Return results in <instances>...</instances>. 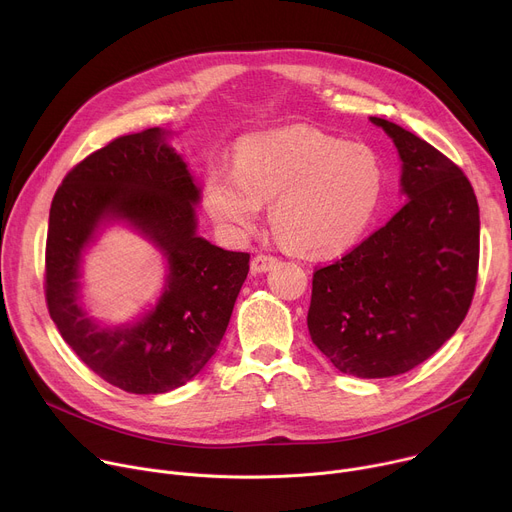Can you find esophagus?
Wrapping results in <instances>:
<instances>
[{
  "label": "esophagus",
  "instance_id": "34e87169",
  "mask_svg": "<svg viewBox=\"0 0 512 512\" xmlns=\"http://www.w3.org/2000/svg\"><path fill=\"white\" fill-rule=\"evenodd\" d=\"M278 257L274 255H265V253H259L251 259V269L255 271V274H263V271H269L271 267L278 265Z\"/></svg>",
  "mask_w": 512,
  "mask_h": 512
}]
</instances>
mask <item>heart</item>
Returning <instances> with one entry per match:
<instances>
[{"label": "heart", "mask_w": 512, "mask_h": 512, "mask_svg": "<svg viewBox=\"0 0 512 512\" xmlns=\"http://www.w3.org/2000/svg\"><path fill=\"white\" fill-rule=\"evenodd\" d=\"M234 168L203 175V206L234 236L255 228L263 203L288 249L333 255L354 245L377 216L387 170L379 152L348 144L317 127L255 133L234 146Z\"/></svg>", "instance_id": "heart-1"}]
</instances>
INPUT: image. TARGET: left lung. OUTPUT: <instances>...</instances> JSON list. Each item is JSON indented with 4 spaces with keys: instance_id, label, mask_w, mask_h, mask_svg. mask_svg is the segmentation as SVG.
<instances>
[{
    "instance_id": "obj_1",
    "label": "left lung",
    "mask_w": 512,
    "mask_h": 512,
    "mask_svg": "<svg viewBox=\"0 0 512 512\" xmlns=\"http://www.w3.org/2000/svg\"><path fill=\"white\" fill-rule=\"evenodd\" d=\"M410 201L360 245L313 271L306 323L346 374L385 379L428 360L463 323L478 282L480 208L463 170L387 119Z\"/></svg>"
}]
</instances>
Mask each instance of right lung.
<instances>
[{"label": "right lung", "instance_id": "1", "mask_svg": "<svg viewBox=\"0 0 512 512\" xmlns=\"http://www.w3.org/2000/svg\"><path fill=\"white\" fill-rule=\"evenodd\" d=\"M162 135H119L78 162L51 201L45 247V300L61 337L100 379L135 395L173 391L208 364L251 259L195 234L199 189ZM107 215L129 219L169 259L157 309L123 330L98 328L77 298L81 249Z\"/></svg>", "mask_w": 512, "mask_h": 512}]
</instances>
